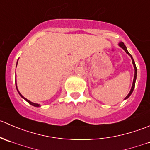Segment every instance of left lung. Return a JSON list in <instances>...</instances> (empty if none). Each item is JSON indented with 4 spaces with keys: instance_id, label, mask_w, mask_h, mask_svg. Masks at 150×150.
Wrapping results in <instances>:
<instances>
[{
    "instance_id": "obj_1",
    "label": "left lung",
    "mask_w": 150,
    "mask_h": 150,
    "mask_svg": "<svg viewBox=\"0 0 150 150\" xmlns=\"http://www.w3.org/2000/svg\"><path fill=\"white\" fill-rule=\"evenodd\" d=\"M119 46H120V47H121V48H122V49L124 50V51H125V52L127 53V54H128V55L129 56H131V59H132V62H133V64H134V69H135V74H134V82H133V85H132V87H131V91H130V92H129V93H128V95H127V96L126 97H125V99H128V97H129L130 96H131V93H132V92H133V91H134V87H135V83H136V79H137V67H136V64H135V62H134V59H133V57H132V56L131 55V54H129V52H128V51H127V48H126V47H125V45H124V43H122V42H121V43H119Z\"/></svg>"
}]
</instances>
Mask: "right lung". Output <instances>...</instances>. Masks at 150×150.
<instances>
[{
	"mask_svg": "<svg viewBox=\"0 0 150 150\" xmlns=\"http://www.w3.org/2000/svg\"><path fill=\"white\" fill-rule=\"evenodd\" d=\"M17 62H18V61H17ZM16 89H17V88H16ZM17 91H18V89H17ZM18 93H19V95H20V96H22V98H23V99H25V100H26V101H27V102H28L29 104H31V105H33V106H35V107H39V106H40V105H39V104H35V103H33V102H30V101H29V100H28V99H26V98H25V97H24V96H22V94H21V93H19V91H18Z\"/></svg>",
	"mask_w": 150,
	"mask_h": 150,
	"instance_id": "add662e5",
	"label": "right lung"
}]
</instances>
